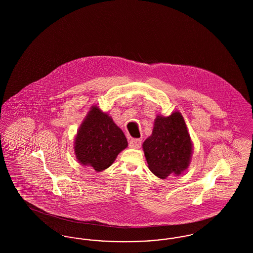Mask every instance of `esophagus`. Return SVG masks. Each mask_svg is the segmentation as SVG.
<instances>
[{"instance_id":"1","label":"esophagus","mask_w":253,"mask_h":253,"mask_svg":"<svg viewBox=\"0 0 253 253\" xmlns=\"http://www.w3.org/2000/svg\"><path fill=\"white\" fill-rule=\"evenodd\" d=\"M141 143H142V140L140 138H132L130 140V147L133 149H138L140 148Z\"/></svg>"}]
</instances>
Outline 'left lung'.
<instances>
[{"instance_id": "obj_1", "label": "left lung", "mask_w": 253, "mask_h": 253, "mask_svg": "<svg viewBox=\"0 0 253 253\" xmlns=\"http://www.w3.org/2000/svg\"><path fill=\"white\" fill-rule=\"evenodd\" d=\"M142 147L148 167L157 177L165 179L183 172L191 162L193 143L180 113L157 116L153 132Z\"/></svg>"}]
</instances>
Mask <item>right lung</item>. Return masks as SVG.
Masks as SVG:
<instances>
[{"label":"right lung","mask_w":253,"mask_h":253,"mask_svg":"<svg viewBox=\"0 0 253 253\" xmlns=\"http://www.w3.org/2000/svg\"><path fill=\"white\" fill-rule=\"evenodd\" d=\"M74 145L79 163L101 171L114 163L128 142L112 118L92 106L77 132Z\"/></svg>","instance_id":"add662e5"}]
</instances>
